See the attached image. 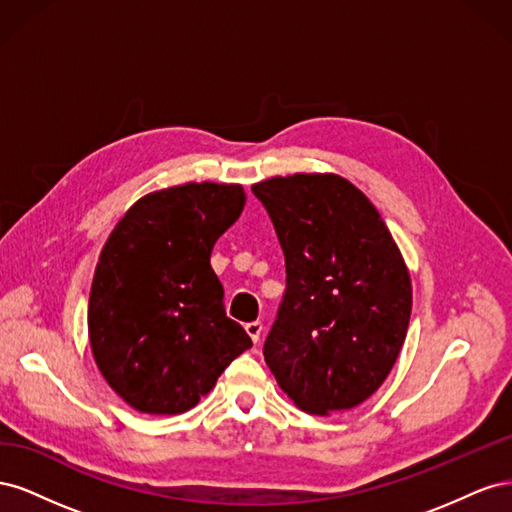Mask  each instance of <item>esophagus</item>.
<instances>
[{"label": "esophagus", "mask_w": 512, "mask_h": 512, "mask_svg": "<svg viewBox=\"0 0 512 512\" xmlns=\"http://www.w3.org/2000/svg\"><path fill=\"white\" fill-rule=\"evenodd\" d=\"M245 331H247V335L252 337V342L254 344H258L260 342V335H262V322H247L245 324Z\"/></svg>", "instance_id": "1"}]
</instances>
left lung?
I'll return each mask as SVG.
<instances>
[{
    "label": "left lung",
    "instance_id": "obj_1",
    "mask_svg": "<svg viewBox=\"0 0 512 512\" xmlns=\"http://www.w3.org/2000/svg\"><path fill=\"white\" fill-rule=\"evenodd\" d=\"M286 260V292L265 361L309 414L374 395L404 346L412 286L376 207L337 175L273 177L252 188Z\"/></svg>",
    "mask_w": 512,
    "mask_h": 512
}]
</instances>
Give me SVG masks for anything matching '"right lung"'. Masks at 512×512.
I'll return each mask as SVG.
<instances>
[{"label": "right lung", "mask_w": 512, "mask_h": 512, "mask_svg": "<svg viewBox=\"0 0 512 512\" xmlns=\"http://www.w3.org/2000/svg\"><path fill=\"white\" fill-rule=\"evenodd\" d=\"M241 185L147 194L115 226L89 294V342L111 389L147 414H181L252 339L224 309L211 250L237 222Z\"/></svg>", "instance_id": "right-lung-1"}]
</instances>
